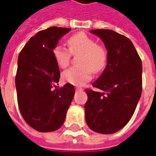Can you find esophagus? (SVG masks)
<instances>
[{"label": "esophagus", "mask_w": 156, "mask_h": 156, "mask_svg": "<svg viewBox=\"0 0 156 156\" xmlns=\"http://www.w3.org/2000/svg\"><path fill=\"white\" fill-rule=\"evenodd\" d=\"M76 90H77V91H82V90H83V89L79 88V87H76Z\"/></svg>", "instance_id": "obj_1"}]
</instances>
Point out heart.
<instances>
[{"mask_svg":"<svg viewBox=\"0 0 156 156\" xmlns=\"http://www.w3.org/2000/svg\"><path fill=\"white\" fill-rule=\"evenodd\" d=\"M68 50L62 45H55L53 55L57 65L66 68L69 65L71 56L78 55L80 67H71L62 73V78L73 85H83L91 78L92 72L100 73L104 69L108 59V52L104 47L97 44L93 38L84 33H78L68 38Z\"/></svg>","mask_w":156,"mask_h":156,"instance_id":"heart-1","label":"heart"}]
</instances>
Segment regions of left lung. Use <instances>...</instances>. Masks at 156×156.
<instances>
[{
  "instance_id": "obj_1",
  "label": "left lung",
  "mask_w": 156,
  "mask_h": 156,
  "mask_svg": "<svg viewBox=\"0 0 156 156\" xmlns=\"http://www.w3.org/2000/svg\"><path fill=\"white\" fill-rule=\"evenodd\" d=\"M108 52L107 65L86 89L85 120L93 131L110 134L122 129L135 112L142 93V62L128 38L110 29H94Z\"/></svg>"
}]
</instances>
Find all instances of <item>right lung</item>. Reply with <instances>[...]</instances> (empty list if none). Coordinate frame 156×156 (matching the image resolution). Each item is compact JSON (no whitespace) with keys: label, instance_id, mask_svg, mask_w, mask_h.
<instances>
[{"label":"right lung","instance_id":"add662e5","mask_svg":"<svg viewBox=\"0 0 156 156\" xmlns=\"http://www.w3.org/2000/svg\"><path fill=\"white\" fill-rule=\"evenodd\" d=\"M70 30L58 27L41 30L18 55L15 79L17 104L25 122L39 132L59 129L74 96L75 89L70 83L53 88L60 79L53 49Z\"/></svg>","mask_w":156,"mask_h":156}]
</instances>
